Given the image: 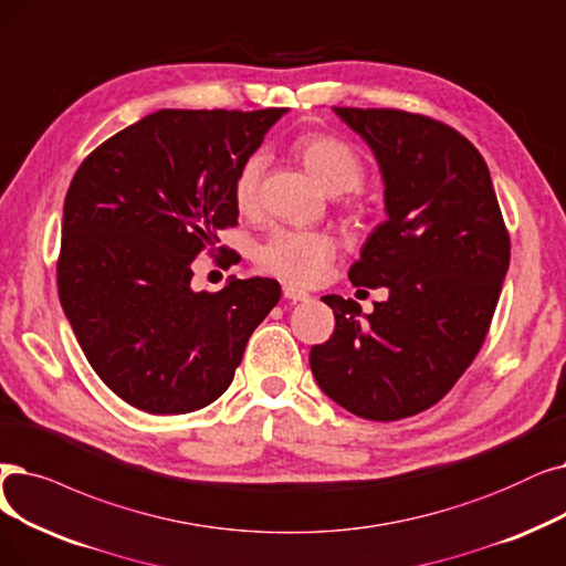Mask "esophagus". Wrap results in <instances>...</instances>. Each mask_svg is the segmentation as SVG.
<instances>
[{
	"mask_svg": "<svg viewBox=\"0 0 566 566\" xmlns=\"http://www.w3.org/2000/svg\"><path fill=\"white\" fill-rule=\"evenodd\" d=\"M282 291H284V298H286V301H293V303H305V301H310V293L303 291V289H298V286L284 284Z\"/></svg>",
	"mask_w": 566,
	"mask_h": 566,
	"instance_id": "esophagus-1",
	"label": "esophagus"
}]
</instances>
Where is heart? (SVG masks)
Masks as SVG:
<instances>
[{
  "instance_id": "b5f03b06",
  "label": "heart",
  "mask_w": 566,
  "mask_h": 566,
  "mask_svg": "<svg viewBox=\"0 0 566 566\" xmlns=\"http://www.w3.org/2000/svg\"><path fill=\"white\" fill-rule=\"evenodd\" d=\"M293 150L305 168L331 193L358 189L365 168L349 143L337 136L312 132L293 140ZM265 168L263 155L254 153L244 159L233 180V201L240 212H252L259 203L261 176ZM337 254V240L328 231L312 229H275L256 250V263L268 275L289 284L312 286L326 275Z\"/></svg>"
}]
</instances>
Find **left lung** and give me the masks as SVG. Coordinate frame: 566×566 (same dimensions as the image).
Here are the masks:
<instances>
[{
    "label": "left lung",
    "mask_w": 566,
    "mask_h": 566,
    "mask_svg": "<svg viewBox=\"0 0 566 566\" xmlns=\"http://www.w3.org/2000/svg\"><path fill=\"white\" fill-rule=\"evenodd\" d=\"M333 111L370 145L386 187L388 219L349 280L388 286V298L360 314L352 298L324 296L335 331L312 347L310 367L339 407L400 421L444 398L476 358L511 240L481 153L453 127L396 108Z\"/></svg>",
    "instance_id": "obj_1"
}]
</instances>
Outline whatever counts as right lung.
Here are the masks:
<instances>
[{
	"label": "right lung",
	"mask_w": 566,
	"mask_h": 566,
	"mask_svg": "<svg viewBox=\"0 0 566 566\" xmlns=\"http://www.w3.org/2000/svg\"><path fill=\"white\" fill-rule=\"evenodd\" d=\"M284 113L164 108L104 140L73 176L60 303L94 373L132 407L214 402L277 305L282 289L268 277L191 291V261L238 224V168Z\"/></svg>",
	"instance_id": "obj_1"
}]
</instances>
